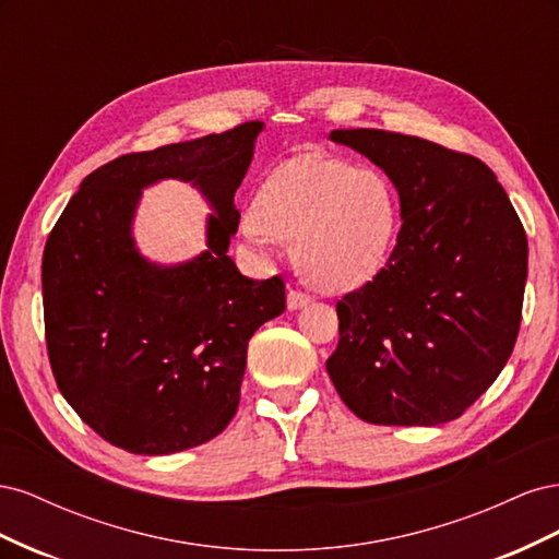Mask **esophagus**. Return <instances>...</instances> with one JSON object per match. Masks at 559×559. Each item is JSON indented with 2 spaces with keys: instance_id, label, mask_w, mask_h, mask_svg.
<instances>
[{
  "instance_id": "obj_1",
  "label": "esophagus",
  "mask_w": 559,
  "mask_h": 559,
  "mask_svg": "<svg viewBox=\"0 0 559 559\" xmlns=\"http://www.w3.org/2000/svg\"><path fill=\"white\" fill-rule=\"evenodd\" d=\"M308 302H310V294H306V292L289 289V294H286V306H289V310H300V308H306Z\"/></svg>"
}]
</instances>
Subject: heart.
<instances>
[{"mask_svg":"<svg viewBox=\"0 0 559 559\" xmlns=\"http://www.w3.org/2000/svg\"><path fill=\"white\" fill-rule=\"evenodd\" d=\"M242 228L259 245L294 240L302 277L324 292H345L376 277L386 263L399 200L376 167L300 156L270 173Z\"/></svg>","mask_w":559,"mask_h":559,"instance_id":"b5f03b06","label":"heart"}]
</instances>
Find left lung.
<instances>
[{
	"label": "left lung",
	"mask_w": 559,
	"mask_h": 559,
	"mask_svg": "<svg viewBox=\"0 0 559 559\" xmlns=\"http://www.w3.org/2000/svg\"><path fill=\"white\" fill-rule=\"evenodd\" d=\"M396 186V247L337 300L326 361L347 408L370 425L433 427L487 392L518 341L527 235L497 175L476 156L413 134L333 130Z\"/></svg>",
	"instance_id": "8db88e82"
}]
</instances>
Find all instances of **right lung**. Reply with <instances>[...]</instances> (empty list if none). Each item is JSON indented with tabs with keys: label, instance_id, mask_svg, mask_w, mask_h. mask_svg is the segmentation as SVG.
I'll return each instance as SVG.
<instances>
[{
	"label": "right lung",
	"instance_id": "right-lung-1",
	"mask_svg": "<svg viewBox=\"0 0 559 559\" xmlns=\"http://www.w3.org/2000/svg\"><path fill=\"white\" fill-rule=\"evenodd\" d=\"M261 128L118 156L81 181L48 235V361L67 403L116 448L173 454L222 433L249 337L286 308L280 275L249 280L228 257L240 224L233 198ZM160 178L191 180L217 212L209 251L170 269L142 260L129 235L141 189Z\"/></svg>",
	"mask_w": 559,
	"mask_h": 559
}]
</instances>
